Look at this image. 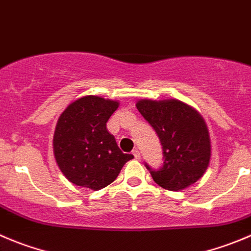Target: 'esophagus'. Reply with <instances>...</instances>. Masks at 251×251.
<instances>
[{"instance_id": "obj_1", "label": "esophagus", "mask_w": 251, "mask_h": 251, "mask_svg": "<svg viewBox=\"0 0 251 251\" xmlns=\"http://www.w3.org/2000/svg\"><path fill=\"white\" fill-rule=\"evenodd\" d=\"M132 154H133V157L137 158V160H139V158L141 157V156H140V151H139V150H137V149L133 150V151H132Z\"/></svg>"}]
</instances>
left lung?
<instances>
[{"mask_svg":"<svg viewBox=\"0 0 251 251\" xmlns=\"http://www.w3.org/2000/svg\"><path fill=\"white\" fill-rule=\"evenodd\" d=\"M136 107L162 145V167L152 170L145 163L153 181L168 191H181L196 183L210 161L209 132L202 115L176 99H142Z\"/></svg>","mask_w":251,"mask_h":251,"instance_id":"8db88e82","label":"left lung"}]
</instances>
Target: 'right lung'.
<instances>
[{"label": "right lung", "mask_w": 251, "mask_h": 251, "mask_svg": "<svg viewBox=\"0 0 251 251\" xmlns=\"http://www.w3.org/2000/svg\"><path fill=\"white\" fill-rule=\"evenodd\" d=\"M119 102L88 95L73 101L55 126L53 150L58 167L72 183L98 191L116 179L133 156L123 153L106 123Z\"/></svg>", "instance_id": "add662e5"}]
</instances>
